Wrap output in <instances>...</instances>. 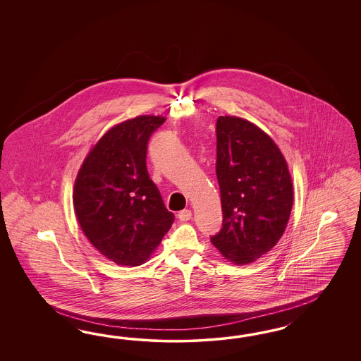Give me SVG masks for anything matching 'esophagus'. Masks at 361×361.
<instances>
[{"label": "esophagus", "instance_id": "esophagus-1", "mask_svg": "<svg viewBox=\"0 0 361 361\" xmlns=\"http://www.w3.org/2000/svg\"><path fill=\"white\" fill-rule=\"evenodd\" d=\"M178 219L180 221H189V219H192V212L189 210V209H185V210H181L180 213H178Z\"/></svg>", "mask_w": 361, "mask_h": 361}]
</instances>
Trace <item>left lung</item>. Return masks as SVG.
Instances as JSON below:
<instances>
[{
  "instance_id": "left-lung-1",
  "label": "left lung",
  "mask_w": 361,
  "mask_h": 361,
  "mask_svg": "<svg viewBox=\"0 0 361 361\" xmlns=\"http://www.w3.org/2000/svg\"><path fill=\"white\" fill-rule=\"evenodd\" d=\"M222 228L212 243L230 262L252 263L283 235L294 202L283 154L259 127L237 116L216 124Z\"/></svg>"
}]
</instances>
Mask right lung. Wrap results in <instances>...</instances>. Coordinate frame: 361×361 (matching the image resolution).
Here are the masks:
<instances>
[{"instance_id":"obj_1","label":"right lung","mask_w":361,"mask_h":361,"mask_svg":"<svg viewBox=\"0 0 361 361\" xmlns=\"http://www.w3.org/2000/svg\"><path fill=\"white\" fill-rule=\"evenodd\" d=\"M164 121L142 115L112 127L78 172V222L92 246L121 266L145 262L175 221L145 164L148 140Z\"/></svg>"}]
</instances>
